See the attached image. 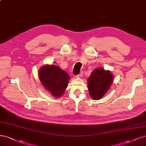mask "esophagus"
I'll return each instance as SVG.
<instances>
[{"mask_svg": "<svg viewBox=\"0 0 146 146\" xmlns=\"http://www.w3.org/2000/svg\"><path fill=\"white\" fill-rule=\"evenodd\" d=\"M83 72H80L78 75H76V77L77 78H80V77H82V76H83Z\"/></svg>", "mask_w": 146, "mask_h": 146, "instance_id": "obj_1", "label": "esophagus"}]
</instances>
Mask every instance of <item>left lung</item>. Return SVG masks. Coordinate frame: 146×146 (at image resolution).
<instances>
[{
    "label": "left lung",
    "instance_id": "1",
    "mask_svg": "<svg viewBox=\"0 0 146 146\" xmlns=\"http://www.w3.org/2000/svg\"><path fill=\"white\" fill-rule=\"evenodd\" d=\"M113 75L110 71L102 68L94 70L88 78L89 92L92 98L100 100L108 92L113 82Z\"/></svg>",
    "mask_w": 146,
    "mask_h": 146
}]
</instances>
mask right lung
Segmentation results:
<instances>
[{
  "mask_svg": "<svg viewBox=\"0 0 146 146\" xmlns=\"http://www.w3.org/2000/svg\"><path fill=\"white\" fill-rule=\"evenodd\" d=\"M38 77L43 86L53 97H61L70 78L64 70L55 65H44L39 69Z\"/></svg>",
  "mask_w": 146,
  "mask_h": 146,
  "instance_id": "1",
  "label": "right lung"
}]
</instances>
